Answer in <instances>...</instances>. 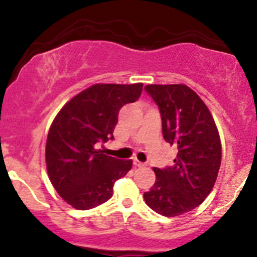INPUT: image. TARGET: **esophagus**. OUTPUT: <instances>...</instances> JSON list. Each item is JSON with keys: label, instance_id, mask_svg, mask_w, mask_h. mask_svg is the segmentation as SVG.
<instances>
[{"label": "esophagus", "instance_id": "obj_1", "mask_svg": "<svg viewBox=\"0 0 257 257\" xmlns=\"http://www.w3.org/2000/svg\"><path fill=\"white\" fill-rule=\"evenodd\" d=\"M133 164L136 165V167H138V168H144V167H147V164H145V163L139 162L138 159H134V160H133Z\"/></svg>", "mask_w": 257, "mask_h": 257}]
</instances>
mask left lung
<instances>
[{"mask_svg": "<svg viewBox=\"0 0 257 257\" xmlns=\"http://www.w3.org/2000/svg\"><path fill=\"white\" fill-rule=\"evenodd\" d=\"M165 142L178 147L173 167L154 168L157 180L144 200L164 216H178L200 205L211 191L220 164L221 143L205 103L184 84H149Z\"/></svg>", "mask_w": 257, "mask_h": 257, "instance_id": "left-lung-1", "label": "left lung"}]
</instances>
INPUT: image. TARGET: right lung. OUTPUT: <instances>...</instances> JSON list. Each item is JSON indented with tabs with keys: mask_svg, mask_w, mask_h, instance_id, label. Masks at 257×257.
I'll return each instance as SVG.
<instances>
[{
	"mask_svg": "<svg viewBox=\"0 0 257 257\" xmlns=\"http://www.w3.org/2000/svg\"><path fill=\"white\" fill-rule=\"evenodd\" d=\"M142 90V83L94 84L54 118L46 144L48 177L73 208L89 210L109 200L115 180L132 169V160L108 157L97 144L114 139L119 110L138 100Z\"/></svg>",
	"mask_w": 257,
	"mask_h": 257,
	"instance_id": "1",
	"label": "right lung"
}]
</instances>
